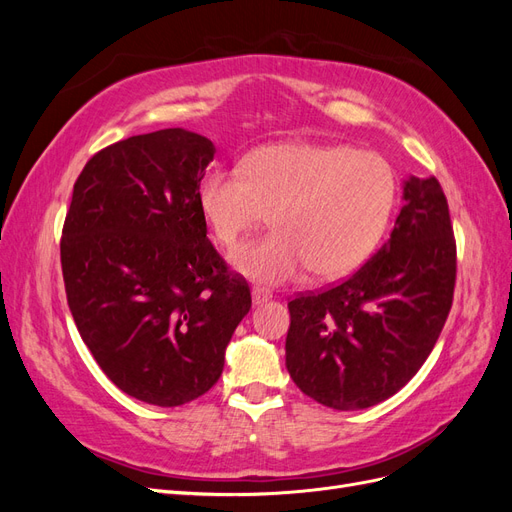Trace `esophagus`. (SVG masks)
Listing matches in <instances>:
<instances>
[{"label":"esophagus","mask_w":512,"mask_h":512,"mask_svg":"<svg viewBox=\"0 0 512 512\" xmlns=\"http://www.w3.org/2000/svg\"><path fill=\"white\" fill-rule=\"evenodd\" d=\"M269 299H271L269 292L260 290V288H254V290H252V301H254V305H262V303H267Z\"/></svg>","instance_id":"34e87169"}]
</instances>
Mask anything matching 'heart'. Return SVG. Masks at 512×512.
I'll use <instances>...</instances> for the list:
<instances>
[{
	"mask_svg": "<svg viewBox=\"0 0 512 512\" xmlns=\"http://www.w3.org/2000/svg\"><path fill=\"white\" fill-rule=\"evenodd\" d=\"M393 166L348 145L282 143L247 156L243 168H215L200 183V213L213 239L232 250L271 213L269 237L232 254L247 280L277 286L307 269L337 280L376 250L395 207Z\"/></svg>",
	"mask_w": 512,
	"mask_h": 512,
	"instance_id": "heart-1",
	"label": "heart"
}]
</instances>
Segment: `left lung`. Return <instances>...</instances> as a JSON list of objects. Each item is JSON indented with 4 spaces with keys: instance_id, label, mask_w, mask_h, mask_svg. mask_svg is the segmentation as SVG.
I'll list each match as a JSON object with an SVG mask.
<instances>
[{
    "instance_id": "1",
    "label": "left lung",
    "mask_w": 512,
    "mask_h": 512,
    "mask_svg": "<svg viewBox=\"0 0 512 512\" xmlns=\"http://www.w3.org/2000/svg\"><path fill=\"white\" fill-rule=\"evenodd\" d=\"M457 247L436 177H408L391 239L344 282L288 301L286 367L333 410L395 395L436 346L453 305Z\"/></svg>"
}]
</instances>
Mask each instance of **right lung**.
Returning a JSON list of instances; mask_svg holds the SVG:
<instances>
[{"instance_id": "1", "label": "right lung", "mask_w": 512, "mask_h": 512, "mask_svg": "<svg viewBox=\"0 0 512 512\" xmlns=\"http://www.w3.org/2000/svg\"><path fill=\"white\" fill-rule=\"evenodd\" d=\"M215 147L183 128L98 151L61 232L66 297L85 346L123 393L175 408L220 380L250 286L207 239L198 190Z\"/></svg>"}]
</instances>
